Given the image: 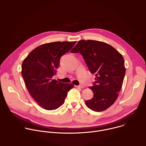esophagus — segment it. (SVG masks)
<instances>
[{
    "mask_svg": "<svg viewBox=\"0 0 146 146\" xmlns=\"http://www.w3.org/2000/svg\"><path fill=\"white\" fill-rule=\"evenodd\" d=\"M77 88H84L85 86L84 85H77V86H76Z\"/></svg>",
    "mask_w": 146,
    "mask_h": 146,
    "instance_id": "34e87169",
    "label": "esophagus"
}]
</instances>
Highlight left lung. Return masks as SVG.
I'll return each instance as SVG.
<instances>
[{
  "label": "left lung",
  "mask_w": 146,
  "mask_h": 146,
  "mask_svg": "<svg viewBox=\"0 0 146 146\" xmlns=\"http://www.w3.org/2000/svg\"><path fill=\"white\" fill-rule=\"evenodd\" d=\"M71 53H80L92 74L96 76L92 99L85 102L90 110L101 112L110 107L119 96L125 74L122 55L111 45L94 40H81Z\"/></svg>",
  "instance_id": "8db88e82"
}]
</instances>
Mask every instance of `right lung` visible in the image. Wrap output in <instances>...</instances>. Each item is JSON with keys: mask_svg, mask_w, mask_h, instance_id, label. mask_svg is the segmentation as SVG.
<instances>
[{"mask_svg": "<svg viewBox=\"0 0 146 146\" xmlns=\"http://www.w3.org/2000/svg\"><path fill=\"white\" fill-rule=\"evenodd\" d=\"M76 41L43 44L31 52L22 65V74L30 94L38 105L46 110H56L65 102L68 92L74 87L53 80L61 57Z\"/></svg>", "mask_w": 146, "mask_h": 146, "instance_id": "1", "label": "right lung"}]
</instances>
